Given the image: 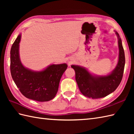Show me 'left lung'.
<instances>
[{
	"instance_id": "1",
	"label": "left lung",
	"mask_w": 134,
	"mask_h": 134,
	"mask_svg": "<svg viewBox=\"0 0 134 134\" xmlns=\"http://www.w3.org/2000/svg\"><path fill=\"white\" fill-rule=\"evenodd\" d=\"M118 39L119 59L115 69L107 75H97L78 65H71L75 71V80L83 96L93 99L109 95L117 89L121 81L125 65L124 51L119 33L115 31Z\"/></svg>"
}]
</instances>
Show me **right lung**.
I'll return each instance as SVG.
<instances>
[{
    "instance_id": "obj_1",
    "label": "right lung",
    "mask_w": 134,
    "mask_h": 134,
    "mask_svg": "<svg viewBox=\"0 0 134 134\" xmlns=\"http://www.w3.org/2000/svg\"><path fill=\"white\" fill-rule=\"evenodd\" d=\"M21 34L17 37L10 51V71L14 82L26 98L40 102L48 101L58 92L66 63L51 64L41 71H33L22 64L19 56Z\"/></svg>"
}]
</instances>
